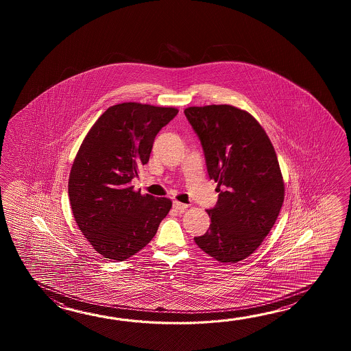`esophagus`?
<instances>
[{
    "instance_id": "obj_1",
    "label": "esophagus",
    "mask_w": 351,
    "mask_h": 351,
    "mask_svg": "<svg viewBox=\"0 0 351 351\" xmlns=\"http://www.w3.org/2000/svg\"><path fill=\"white\" fill-rule=\"evenodd\" d=\"M173 207L176 209H178L180 212H184V210L188 208V206H186V204H184V203H180V202L178 201L173 202Z\"/></svg>"
}]
</instances>
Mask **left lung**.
Segmentation results:
<instances>
[{
  "instance_id": "1",
  "label": "left lung",
  "mask_w": 351,
  "mask_h": 351,
  "mask_svg": "<svg viewBox=\"0 0 351 351\" xmlns=\"http://www.w3.org/2000/svg\"><path fill=\"white\" fill-rule=\"evenodd\" d=\"M184 114L219 193L216 206L207 209L208 231L194 241L217 261H242L269 234L284 203L276 152L260 123L236 106H189Z\"/></svg>"
}]
</instances>
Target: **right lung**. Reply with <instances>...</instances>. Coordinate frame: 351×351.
I'll return each mask as SVG.
<instances>
[{"instance_id": "right-lung-1", "label": "right lung", "mask_w": 351, "mask_h": 351, "mask_svg": "<svg viewBox=\"0 0 351 351\" xmlns=\"http://www.w3.org/2000/svg\"><path fill=\"white\" fill-rule=\"evenodd\" d=\"M176 108L123 103L108 108L82 141L69 177L75 222L104 258L124 261L147 246L172 208L165 197L143 195L132 179L149 162L156 135Z\"/></svg>"}]
</instances>
